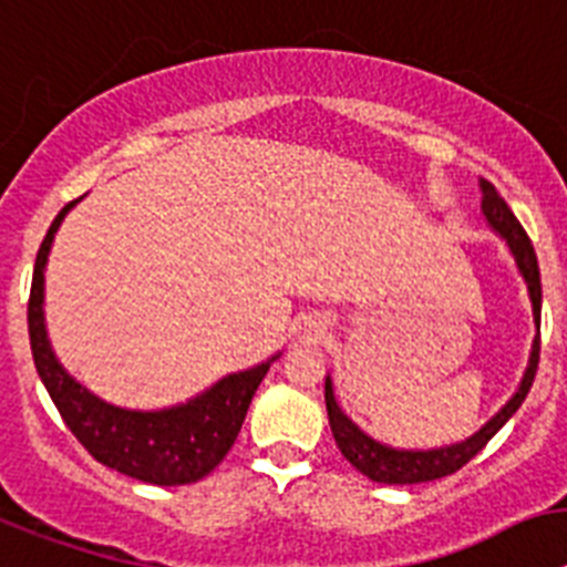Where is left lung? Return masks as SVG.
Masks as SVG:
<instances>
[{
  "label": "left lung",
  "mask_w": 567,
  "mask_h": 567,
  "mask_svg": "<svg viewBox=\"0 0 567 567\" xmlns=\"http://www.w3.org/2000/svg\"><path fill=\"white\" fill-rule=\"evenodd\" d=\"M482 210L488 216L491 228L508 243L511 254H514L516 265H519L522 270V277L528 282L534 319L536 324H539V313H543V282H539V262H536L534 245H530L528 234H525V228L519 225V219L511 214L508 202L502 199L499 190L485 179H482ZM536 365H539V337L534 339L528 371L522 377V385L519 391L514 393V400L502 408L482 431H476L471 440L451 447H436V451H396V447L379 445L377 440H371L368 433L359 431V427L339 411L337 400H333L331 379H324V405H328V422H331L333 440H337L344 460L351 462L357 471H362V474L373 482H385V485H416V482L442 480V476L447 474H456L462 465H467V462L474 460L482 447L494 440V433L514 416L516 408L525 402L530 385H534Z\"/></svg>",
  "instance_id": "8db88e82"
}]
</instances>
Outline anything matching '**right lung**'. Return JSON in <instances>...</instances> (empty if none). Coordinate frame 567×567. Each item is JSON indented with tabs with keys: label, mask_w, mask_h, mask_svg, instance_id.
I'll use <instances>...</instances> for the list:
<instances>
[{
	"label": "right lung",
	"mask_w": 567,
	"mask_h": 567,
	"mask_svg": "<svg viewBox=\"0 0 567 567\" xmlns=\"http://www.w3.org/2000/svg\"><path fill=\"white\" fill-rule=\"evenodd\" d=\"M76 199L59 210L45 239L39 245L33 265L31 299H28V333H31L33 365L45 382L59 416L68 431L82 442L87 454L102 465L125 476L151 482V485H188L208 476L230 445L239 436L256 388L268 373L270 362L243 373H230L216 382L210 391L190 400L188 405L167 411H125L96 400L93 393L73 382L53 357L48 344L45 319H42V285H45V262L53 234Z\"/></svg>",
	"instance_id": "1"
}]
</instances>
